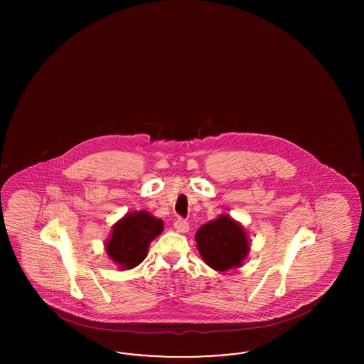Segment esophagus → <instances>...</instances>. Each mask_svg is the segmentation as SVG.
Returning <instances> with one entry per match:
<instances>
[{"mask_svg": "<svg viewBox=\"0 0 364 364\" xmlns=\"http://www.w3.org/2000/svg\"><path fill=\"white\" fill-rule=\"evenodd\" d=\"M174 229L177 230V232H180V233H186V232H188V229H190V225H188V223L184 220V218H177L176 221H174Z\"/></svg>", "mask_w": 364, "mask_h": 364, "instance_id": "1", "label": "esophagus"}]
</instances>
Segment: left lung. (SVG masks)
Returning a JSON list of instances; mask_svg holds the SVG:
<instances>
[{
	"label": "left lung",
	"mask_w": 364,
	"mask_h": 364,
	"mask_svg": "<svg viewBox=\"0 0 364 364\" xmlns=\"http://www.w3.org/2000/svg\"><path fill=\"white\" fill-rule=\"evenodd\" d=\"M195 240L206 264L218 272L242 266L250 248L242 225L228 215L200 226Z\"/></svg>",
	"instance_id": "8db88e82"
}]
</instances>
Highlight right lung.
<instances>
[{
    "mask_svg": "<svg viewBox=\"0 0 364 364\" xmlns=\"http://www.w3.org/2000/svg\"><path fill=\"white\" fill-rule=\"evenodd\" d=\"M162 230L164 223L146 211L127 214L113 226L106 252L122 269H132L147 257L150 242Z\"/></svg>",
    "mask_w": 364,
    "mask_h": 364,
    "instance_id": "obj_1",
    "label": "right lung"
}]
</instances>
